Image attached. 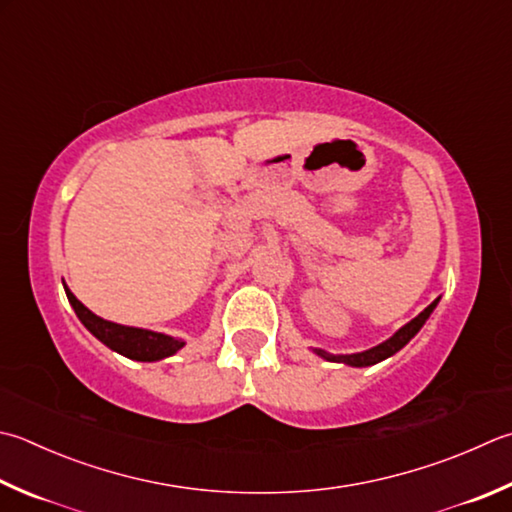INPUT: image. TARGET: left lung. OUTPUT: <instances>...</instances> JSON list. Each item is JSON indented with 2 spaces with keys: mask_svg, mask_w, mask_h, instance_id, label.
Returning a JSON list of instances; mask_svg holds the SVG:
<instances>
[{
  "mask_svg": "<svg viewBox=\"0 0 512 512\" xmlns=\"http://www.w3.org/2000/svg\"><path fill=\"white\" fill-rule=\"evenodd\" d=\"M439 301H432L426 310H423L417 318H412V321L408 325H403L401 330L392 336V339H388L381 345L372 347V350H365V352H359V354H341V356H334V354H327L323 350H316L318 354L323 356V359L327 361H336V363H347V365H354V368H363V365H374L379 363L383 359H388V356H392L394 352H399L403 345H406L414 334H417L421 330V325L426 323V318L432 314V310H435Z\"/></svg>",
  "mask_w": 512,
  "mask_h": 512,
  "instance_id": "8db88e82",
  "label": "left lung"
}]
</instances>
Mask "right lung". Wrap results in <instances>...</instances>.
I'll use <instances>...</instances> for the list:
<instances>
[{
  "label": "right lung",
  "instance_id": "add662e5",
  "mask_svg": "<svg viewBox=\"0 0 512 512\" xmlns=\"http://www.w3.org/2000/svg\"><path fill=\"white\" fill-rule=\"evenodd\" d=\"M66 296H69V303L73 305V310L77 318L84 323L86 330H89L95 339H100L104 345H109L111 350L120 352L129 359L136 361H160L165 356L176 354L182 345L180 339H173V336L167 334H158V332H149V330H140V327H127V325H118L111 321H104V318L95 316L91 310L77 301L69 287L64 285Z\"/></svg>",
  "mask_w": 512,
  "mask_h": 512
}]
</instances>
